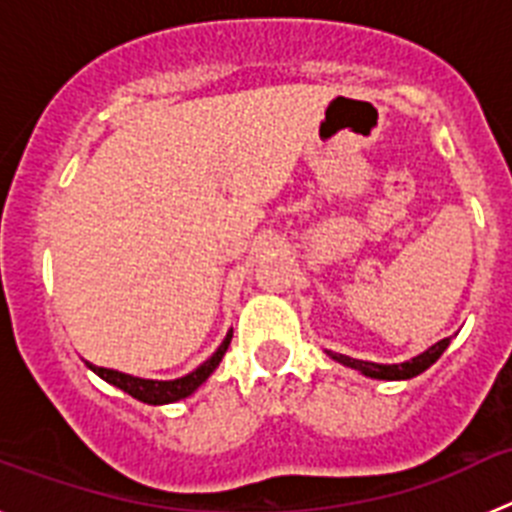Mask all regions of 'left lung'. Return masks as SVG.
Instances as JSON below:
<instances>
[{
    "label": "left lung",
    "mask_w": 512,
    "mask_h": 512,
    "mask_svg": "<svg viewBox=\"0 0 512 512\" xmlns=\"http://www.w3.org/2000/svg\"><path fill=\"white\" fill-rule=\"evenodd\" d=\"M451 338H443V341L433 343L431 348H425L423 354L413 356V359L402 361V364H374V361H364V359H351L346 354H333V351H325L333 361L338 364L348 366V369H354V372L364 374L369 379H387V382H397V379H413L418 374H423L428 366L436 364L441 359V354L449 348Z\"/></svg>",
    "instance_id": "1"
}]
</instances>
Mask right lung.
<instances>
[{"instance_id": "right-lung-1", "label": "right lung", "mask_w": 512, "mask_h": 512, "mask_svg": "<svg viewBox=\"0 0 512 512\" xmlns=\"http://www.w3.org/2000/svg\"><path fill=\"white\" fill-rule=\"evenodd\" d=\"M230 338H233V328L228 330V336L223 338V343L217 346V351L210 356V359L202 361L194 372L184 374V377L179 379H143V377H133V374L117 372V369H104V366L92 364V361H84V364H87L97 377H102L104 382L117 387V390L128 392V395L135 397V400L146 402V405H169V402H179L184 400V397L192 395V392L200 390L202 384L210 379V374L220 366V361H223L225 351H228L230 346Z\"/></svg>"}]
</instances>
